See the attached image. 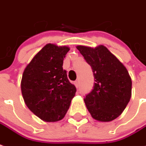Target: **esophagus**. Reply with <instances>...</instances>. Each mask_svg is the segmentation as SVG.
<instances>
[{
  "instance_id": "34e87169",
  "label": "esophagus",
  "mask_w": 146,
  "mask_h": 146,
  "mask_svg": "<svg viewBox=\"0 0 146 146\" xmlns=\"http://www.w3.org/2000/svg\"><path fill=\"white\" fill-rule=\"evenodd\" d=\"M74 85H75L76 88H78V86H79V80H76V81H74Z\"/></svg>"
}]
</instances>
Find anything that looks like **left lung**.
Returning a JSON list of instances; mask_svg holds the SVG:
<instances>
[{
	"label": "left lung",
	"mask_w": 146,
	"mask_h": 146,
	"mask_svg": "<svg viewBox=\"0 0 146 146\" xmlns=\"http://www.w3.org/2000/svg\"><path fill=\"white\" fill-rule=\"evenodd\" d=\"M92 69L93 89L84 99L88 111L96 120L111 122L126 108L131 97L132 81L123 63L103 45L96 47L77 46Z\"/></svg>",
	"instance_id": "left-lung-1"
}]
</instances>
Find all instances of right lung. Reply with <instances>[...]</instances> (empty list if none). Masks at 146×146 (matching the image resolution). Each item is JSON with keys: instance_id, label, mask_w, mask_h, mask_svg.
Wrapping results in <instances>:
<instances>
[{"instance_id": "1", "label": "right lung", "mask_w": 146, "mask_h": 146, "mask_svg": "<svg viewBox=\"0 0 146 146\" xmlns=\"http://www.w3.org/2000/svg\"><path fill=\"white\" fill-rule=\"evenodd\" d=\"M70 47L48 43L23 71L21 92L27 107L44 122H58L70 108L76 87L67 78L63 60Z\"/></svg>"}]
</instances>
